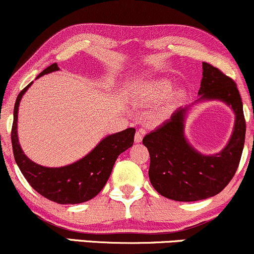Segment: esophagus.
Instances as JSON below:
<instances>
[{
	"label": "esophagus",
	"instance_id": "obj_1",
	"mask_svg": "<svg viewBox=\"0 0 254 254\" xmlns=\"http://www.w3.org/2000/svg\"><path fill=\"white\" fill-rule=\"evenodd\" d=\"M144 135H145V130L144 129L137 130L136 133H135V142H136V143H139V142H142V139H143Z\"/></svg>",
	"mask_w": 254,
	"mask_h": 254
}]
</instances>
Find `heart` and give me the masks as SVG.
<instances>
[{
  "label": "heart",
  "mask_w": 254,
  "mask_h": 254,
  "mask_svg": "<svg viewBox=\"0 0 254 254\" xmlns=\"http://www.w3.org/2000/svg\"><path fill=\"white\" fill-rule=\"evenodd\" d=\"M173 89V83L166 78H160V80L153 81L144 87L141 93V100L148 104L161 103L170 97V104L172 106L179 104L184 99V93L182 90H176L171 95Z\"/></svg>",
  "instance_id": "heart-1"
}]
</instances>
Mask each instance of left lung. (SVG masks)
<instances>
[{"mask_svg":"<svg viewBox=\"0 0 254 254\" xmlns=\"http://www.w3.org/2000/svg\"><path fill=\"white\" fill-rule=\"evenodd\" d=\"M198 95L197 101H223L235 113L233 133L220 153L203 155L186 139L185 119L193 104L178 109L142 141L150 155L148 174L151 185L161 196L178 202H194L220 193L234 177L244 149L246 122L237 83L220 69L203 62Z\"/></svg>","mask_w":254,"mask_h":254,"instance_id":"left-lung-1","label":"left lung"}]
</instances>
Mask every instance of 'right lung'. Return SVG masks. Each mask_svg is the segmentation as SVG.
<instances>
[{
    "instance_id": "obj_1",
    "label": "right lung",
    "mask_w": 254,
    "mask_h": 254,
    "mask_svg": "<svg viewBox=\"0 0 254 254\" xmlns=\"http://www.w3.org/2000/svg\"><path fill=\"white\" fill-rule=\"evenodd\" d=\"M56 70H60L57 63L51 64L37 78ZM31 84L32 82L19 93L14 105L11 145L16 165L32 188L52 202L78 204L92 199L107 183L117 157L133 144L136 130L129 127L106 136L90 153L71 165L63 167H44L38 165L25 155L17 138V111L20 100Z\"/></svg>"
}]
</instances>
